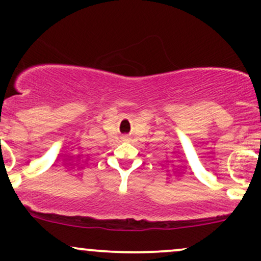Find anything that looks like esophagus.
I'll list each match as a JSON object with an SVG mask.
<instances>
[{"mask_svg":"<svg viewBox=\"0 0 261 261\" xmlns=\"http://www.w3.org/2000/svg\"><path fill=\"white\" fill-rule=\"evenodd\" d=\"M122 139H124V140H127V139H128V137L126 136V135H124V136H122Z\"/></svg>","mask_w":261,"mask_h":261,"instance_id":"esophagus-1","label":"esophagus"}]
</instances>
